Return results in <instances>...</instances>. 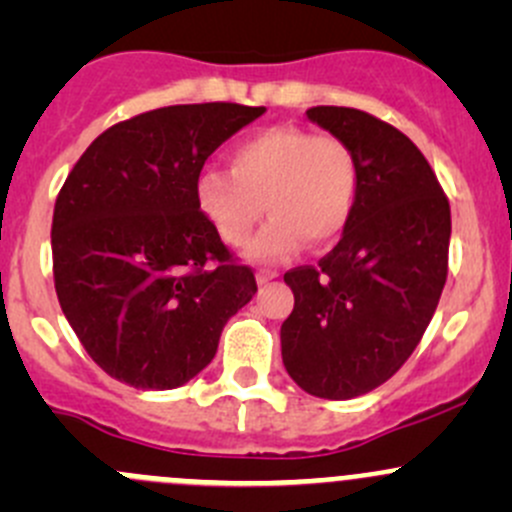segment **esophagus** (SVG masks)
Masks as SVG:
<instances>
[{
  "label": "esophagus",
  "mask_w": 512,
  "mask_h": 512,
  "mask_svg": "<svg viewBox=\"0 0 512 512\" xmlns=\"http://www.w3.org/2000/svg\"><path fill=\"white\" fill-rule=\"evenodd\" d=\"M277 277H280L277 270H257V285H267V282L277 280Z\"/></svg>",
  "instance_id": "34e87169"
}]
</instances>
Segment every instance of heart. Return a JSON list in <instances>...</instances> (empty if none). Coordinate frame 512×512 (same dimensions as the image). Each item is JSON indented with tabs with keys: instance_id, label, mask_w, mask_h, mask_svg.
<instances>
[{
	"instance_id": "1",
	"label": "heart",
	"mask_w": 512,
	"mask_h": 512,
	"mask_svg": "<svg viewBox=\"0 0 512 512\" xmlns=\"http://www.w3.org/2000/svg\"><path fill=\"white\" fill-rule=\"evenodd\" d=\"M227 160L230 173L208 168L195 183L200 213L227 245H245L265 210L272 220L250 250L257 260H280L304 240L327 247L352 223L361 163L342 136L272 126L235 143Z\"/></svg>"
}]
</instances>
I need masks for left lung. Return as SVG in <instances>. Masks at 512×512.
Returning <instances> with one entry per match:
<instances>
[{
  "label": "left lung",
  "instance_id": "left-lung-1",
  "mask_svg": "<svg viewBox=\"0 0 512 512\" xmlns=\"http://www.w3.org/2000/svg\"><path fill=\"white\" fill-rule=\"evenodd\" d=\"M307 118L354 146L361 190L354 218L319 265L294 267L282 361L294 384L344 401L376 389L421 342L448 275L451 205L409 136L347 106Z\"/></svg>",
  "mask_w": 512,
  "mask_h": 512
}]
</instances>
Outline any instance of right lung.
<instances>
[{
	"mask_svg": "<svg viewBox=\"0 0 512 512\" xmlns=\"http://www.w3.org/2000/svg\"><path fill=\"white\" fill-rule=\"evenodd\" d=\"M265 106L188 103L138 113L91 143L51 223L54 287L91 359L136 389L183 386L257 292L198 208L205 160Z\"/></svg>",
	"mask_w": 512,
	"mask_h": 512,
	"instance_id": "1",
	"label": "right lung"
}]
</instances>
